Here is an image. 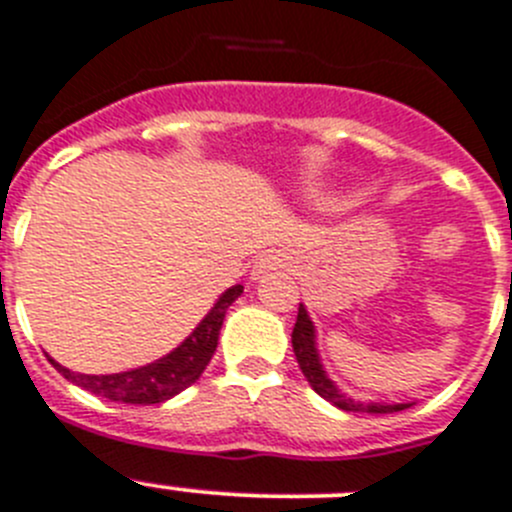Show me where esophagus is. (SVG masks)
<instances>
[{
    "label": "esophagus",
    "instance_id": "esophagus-1",
    "mask_svg": "<svg viewBox=\"0 0 512 512\" xmlns=\"http://www.w3.org/2000/svg\"><path fill=\"white\" fill-rule=\"evenodd\" d=\"M287 264H289L287 253L279 251V248H269V251L259 253V256H256V261H253L251 279L253 281L264 279V276H271V274H276V271H281Z\"/></svg>",
    "mask_w": 512,
    "mask_h": 512
}]
</instances>
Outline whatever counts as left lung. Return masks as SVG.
Listing matches in <instances>:
<instances>
[{
	"label": "left lung",
	"mask_w": 512,
	"mask_h": 512,
	"mask_svg": "<svg viewBox=\"0 0 512 512\" xmlns=\"http://www.w3.org/2000/svg\"><path fill=\"white\" fill-rule=\"evenodd\" d=\"M292 348L297 355V363L302 368L304 378L312 386L314 393H320L325 401H330L332 406L342 411H353V414H393V411H403L414 406V401L403 403H386V401H358V398L348 396L342 391L330 375H327L325 363L320 358V348H317V327H314L312 317H309L307 307L299 304L297 325L292 332Z\"/></svg>",
	"instance_id": "1"
}]
</instances>
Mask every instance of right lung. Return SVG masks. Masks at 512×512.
<instances>
[{
  "label": "right lung",
  "instance_id": "add662e5",
  "mask_svg": "<svg viewBox=\"0 0 512 512\" xmlns=\"http://www.w3.org/2000/svg\"><path fill=\"white\" fill-rule=\"evenodd\" d=\"M243 294L241 284L225 289L218 299H215L213 307L208 309L203 320L198 322V327L185 337V340L172 348L170 353L162 355V358L152 360L147 365H139V368L121 370V373H109V375H86V373H73L65 365H60L58 360L50 358V363L55 365L60 375H65L70 383L86 388L88 393H96L101 398H109V401L119 403H164L170 401L172 396H177L180 391H185L187 386L198 381L203 370L208 368L210 358H213L215 348H218V335L220 327H223L225 312Z\"/></svg>",
  "mask_w": 512,
  "mask_h": 512
}]
</instances>
